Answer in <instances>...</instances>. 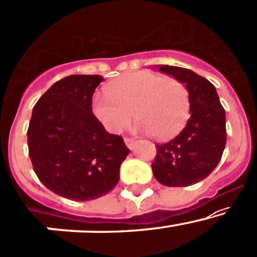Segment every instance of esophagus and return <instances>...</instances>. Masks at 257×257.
Instances as JSON below:
<instances>
[{
	"label": "esophagus",
	"mask_w": 257,
	"mask_h": 257,
	"mask_svg": "<svg viewBox=\"0 0 257 257\" xmlns=\"http://www.w3.org/2000/svg\"><path fill=\"white\" fill-rule=\"evenodd\" d=\"M124 143H125V145L128 146V149H131V150H133L135 145H137V140L132 139V138H125V139H124Z\"/></svg>",
	"instance_id": "obj_1"
}]
</instances>
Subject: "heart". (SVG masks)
Listing matches in <instances>:
<instances>
[{"instance_id": "obj_1", "label": "heart", "mask_w": 257, "mask_h": 257, "mask_svg": "<svg viewBox=\"0 0 257 257\" xmlns=\"http://www.w3.org/2000/svg\"><path fill=\"white\" fill-rule=\"evenodd\" d=\"M92 109L111 133H119L133 112L138 131L162 140L176 135L187 122L189 92L178 79L142 70L115 79L106 95L95 94Z\"/></svg>"}]
</instances>
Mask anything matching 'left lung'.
Instances as JSON below:
<instances>
[{"label": "left lung", "mask_w": 257, "mask_h": 257, "mask_svg": "<svg viewBox=\"0 0 257 257\" xmlns=\"http://www.w3.org/2000/svg\"><path fill=\"white\" fill-rule=\"evenodd\" d=\"M159 70L185 84L190 117L176 138L156 145L152 173L165 187H189L210 176L221 161L227 140L224 108L215 86L193 70L174 66Z\"/></svg>", "instance_id": "8db88e82"}]
</instances>
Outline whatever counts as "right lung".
Masks as SVG:
<instances>
[{"label":"right lung","mask_w":257,"mask_h":257,"mask_svg":"<svg viewBox=\"0 0 257 257\" xmlns=\"http://www.w3.org/2000/svg\"><path fill=\"white\" fill-rule=\"evenodd\" d=\"M101 75H69L39 98L28 128L34 172L57 195L89 201L106 195L119 180L129 149L107 133L92 113V95Z\"/></svg>","instance_id":"obj_1"}]
</instances>
